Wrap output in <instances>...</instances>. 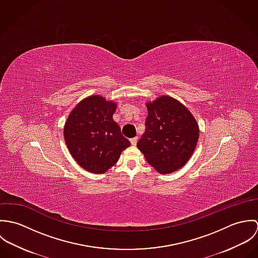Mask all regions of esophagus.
<instances>
[{
	"instance_id": "34e87169",
	"label": "esophagus",
	"mask_w": 258,
	"mask_h": 258,
	"mask_svg": "<svg viewBox=\"0 0 258 258\" xmlns=\"http://www.w3.org/2000/svg\"><path fill=\"white\" fill-rule=\"evenodd\" d=\"M137 141H138V137H135V138L130 139V143H131V145H132V146H136Z\"/></svg>"
}]
</instances>
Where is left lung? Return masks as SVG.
Masks as SVG:
<instances>
[{
    "instance_id": "obj_1",
    "label": "left lung",
    "mask_w": 258,
    "mask_h": 258,
    "mask_svg": "<svg viewBox=\"0 0 258 258\" xmlns=\"http://www.w3.org/2000/svg\"><path fill=\"white\" fill-rule=\"evenodd\" d=\"M145 133L137 146L148 163L161 174L181 169L199 139V126L191 113L170 96L147 103Z\"/></svg>"
}]
</instances>
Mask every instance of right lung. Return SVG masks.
I'll list each match as a JSON object with an SVG mask.
<instances>
[{
    "instance_id": "add662e5",
    "label": "right lung",
    "mask_w": 258,
    "mask_h": 258,
    "mask_svg": "<svg viewBox=\"0 0 258 258\" xmlns=\"http://www.w3.org/2000/svg\"><path fill=\"white\" fill-rule=\"evenodd\" d=\"M115 110V102L92 95L74 107L64 125L63 135L72 156L90 173H105L130 146L112 118Z\"/></svg>"
}]
</instances>
